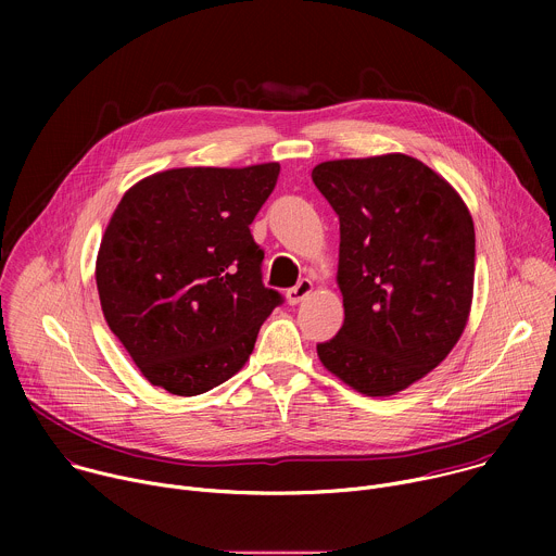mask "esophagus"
<instances>
[{"instance_id": "1", "label": "esophagus", "mask_w": 556, "mask_h": 556, "mask_svg": "<svg viewBox=\"0 0 556 556\" xmlns=\"http://www.w3.org/2000/svg\"><path fill=\"white\" fill-rule=\"evenodd\" d=\"M309 292H312V281H309V279H301L294 288H290V290L286 292V299H288L290 305H296V303H301Z\"/></svg>"}]
</instances>
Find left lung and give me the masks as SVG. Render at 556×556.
<instances>
[{
    "label": "left lung",
    "instance_id": "8db88e82",
    "mask_svg": "<svg viewBox=\"0 0 556 556\" xmlns=\"http://www.w3.org/2000/svg\"><path fill=\"white\" fill-rule=\"evenodd\" d=\"M312 182L341 222L345 321L316 345L367 395H391L438 367L464 332L475 277L472 217L455 189L405 153L330 161Z\"/></svg>",
    "mask_w": 556,
    "mask_h": 556
}]
</instances>
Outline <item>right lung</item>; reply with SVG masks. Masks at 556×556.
<instances>
[{"label": "right lung", "mask_w": 556, "mask_h": 556, "mask_svg": "<svg viewBox=\"0 0 556 556\" xmlns=\"http://www.w3.org/2000/svg\"><path fill=\"white\" fill-rule=\"evenodd\" d=\"M277 178V163L169 169L118 202L97 288L110 330L151 384L198 395L249 361L283 303L262 281L264 251L251 235Z\"/></svg>", "instance_id": "right-lung-1"}]
</instances>
